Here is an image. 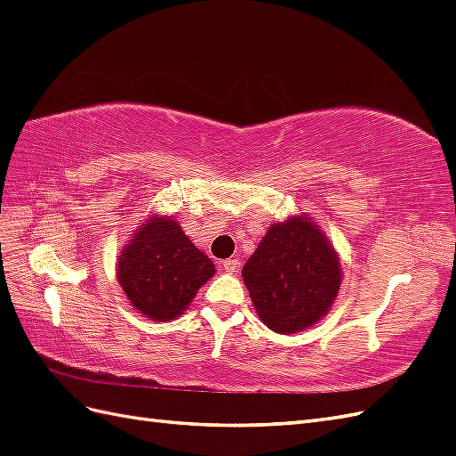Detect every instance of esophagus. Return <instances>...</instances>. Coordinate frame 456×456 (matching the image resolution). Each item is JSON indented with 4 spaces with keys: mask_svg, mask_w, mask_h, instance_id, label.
Returning a JSON list of instances; mask_svg holds the SVG:
<instances>
[{
    "mask_svg": "<svg viewBox=\"0 0 456 456\" xmlns=\"http://www.w3.org/2000/svg\"><path fill=\"white\" fill-rule=\"evenodd\" d=\"M240 266H241L240 258H228L223 262V270L228 273H236L240 270Z\"/></svg>",
    "mask_w": 456,
    "mask_h": 456,
    "instance_id": "esophagus-1",
    "label": "esophagus"
}]
</instances>
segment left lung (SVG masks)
Listing matches in <instances>:
<instances>
[{"label":"left lung","mask_w":456,"mask_h":456,"mask_svg":"<svg viewBox=\"0 0 456 456\" xmlns=\"http://www.w3.org/2000/svg\"><path fill=\"white\" fill-rule=\"evenodd\" d=\"M241 273L262 323L291 335L327 315L342 270L325 233L302 215L270 226Z\"/></svg>","instance_id":"left-lung-1"}]
</instances>
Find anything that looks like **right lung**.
Here are the masks:
<instances>
[{"instance_id": "1", "label": "right lung", "mask_w": 456, "mask_h": 456, "mask_svg": "<svg viewBox=\"0 0 456 456\" xmlns=\"http://www.w3.org/2000/svg\"><path fill=\"white\" fill-rule=\"evenodd\" d=\"M116 273L134 310L151 322H171L213 278L215 265L176 220L156 215L123 247Z\"/></svg>"}]
</instances>
